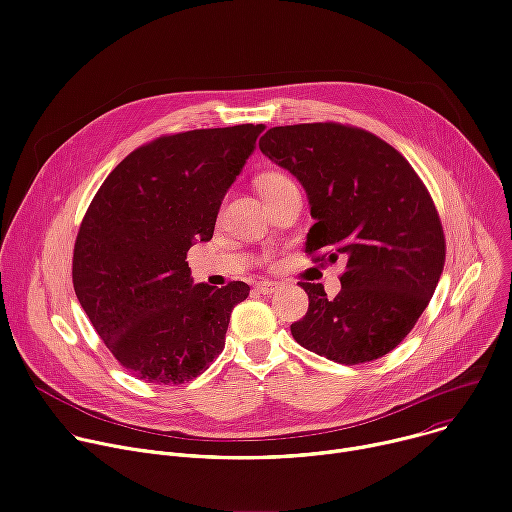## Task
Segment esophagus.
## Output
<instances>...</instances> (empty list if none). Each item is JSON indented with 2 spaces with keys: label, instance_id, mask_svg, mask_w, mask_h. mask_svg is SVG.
Instances as JSON below:
<instances>
[{
  "label": "esophagus",
  "instance_id": "esophagus-1",
  "mask_svg": "<svg viewBox=\"0 0 512 512\" xmlns=\"http://www.w3.org/2000/svg\"><path fill=\"white\" fill-rule=\"evenodd\" d=\"M277 288H280V284H277V282H259L257 286H255V290L259 292V294H273Z\"/></svg>",
  "mask_w": 512,
  "mask_h": 512
}]
</instances>
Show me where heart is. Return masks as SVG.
<instances>
[{"label": "heart", "mask_w": 512, "mask_h": 512, "mask_svg": "<svg viewBox=\"0 0 512 512\" xmlns=\"http://www.w3.org/2000/svg\"><path fill=\"white\" fill-rule=\"evenodd\" d=\"M294 181L284 175V173H277V171H271V173H265L259 177V188H261V194L267 196V194H273L277 190H284L288 188V185H292Z\"/></svg>", "instance_id": "b5f03b06"}]
</instances>
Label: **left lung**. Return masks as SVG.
<instances>
[{"label":"left lung","mask_w":512,"mask_h":512,"mask_svg":"<svg viewBox=\"0 0 512 512\" xmlns=\"http://www.w3.org/2000/svg\"><path fill=\"white\" fill-rule=\"evenodd\" d=\"M259 149L308 194L316 222L306 255L347 261L335 298L300 282L308 312L290 327L294 339L345 365L384 357L412 331L443 273L445 235L427 185L392 145L351 124L273 126Z\"/></svg>","instance_id":"obj_1"}]
</instances>
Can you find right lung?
<instances>
[{"mask_svg": "<svg viewBox=\"0 0 512 512\" xmlns=\"http://www.w3.org/2000/svg\"><path fill=\"white\" fill-rule=\"evenodd\" d=\"M263 124L161 134L100 185L75 239L73 288L96 333L136 380L177 386L224 349L245 282L192 286L194 241H210L230 183Z\"/></svg>", "mask_w": 512, "mask_h": 512, "instance_id": "obj_1", "label": "right lung"}]
</instances>
